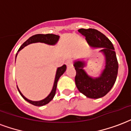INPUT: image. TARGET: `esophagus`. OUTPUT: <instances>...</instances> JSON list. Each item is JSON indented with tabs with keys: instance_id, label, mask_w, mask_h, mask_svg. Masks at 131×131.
<instances>
[{
	"instance_id": "1",
	"label": "esophagus",
	"mask_w": 131,
	"mask_h": 131,
	"mask_svg": "<svg viewBox=\"0 0 131 131\" xmlns=\"http://www.w3.org/2000/svg\"><path fill=\"white\" fill-rule=\"evenodd\" d=\"M66 65H67V66L68 67H71V66H73V63L72 61L70 60H69L68 61L66 62Z\"/></svg>"
}]
</instances>
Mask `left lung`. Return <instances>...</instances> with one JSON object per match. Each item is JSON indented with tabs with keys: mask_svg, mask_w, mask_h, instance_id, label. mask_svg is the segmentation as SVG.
Masks as SVG:
<instances>
[{
	"mask_svg": "<svg viewBox=\"0 0 131 131\" xmlns=\"http://www.w3.org/2000/svg\"><path fill=\"white\" fill-rule=\"evenodd\" d=\"M79 32L85 37L91 47L102 48L100 52L104 55L105 66L100 77L93 78L83 70L85 66V61H75L74 66L77 72L75 83L79 91L88 98H102L111 90L117 79L118 63L115 49L111 41L96 29H81Z\"/></svg>",
	"mask_w": 131,
	"mask_h": 131,
	"instance_id": "1",
	"label": "left lung"
}]
</instances>
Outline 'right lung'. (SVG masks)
I'll list each match as a JSON object with an SVG mask.
<instances>
[{
	"label": "right lung",
	"mask_w": 131,
	"mask_h": 131,
	"mask_svg": "<svg viewBox=\"0 0 131 131\" xmlns=\"http://www.w3.org/2000/svg\"><path fill=\"white\" fill-rule=\"evenodd\" d=\"M59 39V36L57 35H54V34H46V35H44V34H37V35H33V36H31V37H29V39H27V41H25V42L20 46L19 50H18V52L16 53V59L17 55H18V52L20 51L23 48H24L25 46H27V45H29L30 43L41 42V43H47V44H49V45H55V44L57 43ZM66 65H63V66H62L61 67H59V68H57L56 72V75H55V79H54V85H53V87H52V89L51 92H50V93L49 94V95H48L46 98L43 99V100H39V101H33V100H29V99H27L26 97H24V96H23V94L21 93L20 90L18 89V86H17L18 92H19L20 95L22 96V97L24 98V100H26V101H27L28 102H29V103H31V104L35 105V106H37V107L43 106V105L48 104V102H50V101L53 99L54 95H55V93H56L57 85V82H58L59 79L61 76L66 72Z\"/></svg>",
	"instance_id": "1"
}]
</instances>
